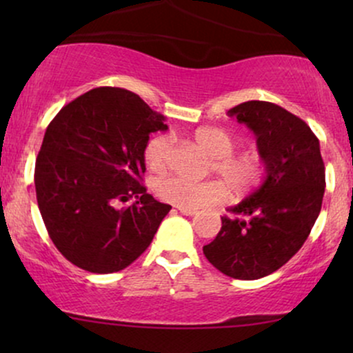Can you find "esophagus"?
<instances>
[{"mask_svg": "<svg viewBox=\"0 0 353 353\" xmlns=\"http://www.w3.org/2000/svg\"><path fill=\"white\" fill-rule=\"evenodd\" d=\"M181 214H184V216H196L197 210L196 209H184V208H179Z\"/></svg>", "mask_w": 353, "mask_h": 353, "instance_id": "obj_1", "label": "esophagus"}]
</instances>
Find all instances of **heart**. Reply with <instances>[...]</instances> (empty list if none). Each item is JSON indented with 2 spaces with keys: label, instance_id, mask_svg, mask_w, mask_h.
I'll use <instances>...</instances> for the list:
<instances>
[{
  "label": "heart",
  "instance_id": "obj_1",
  "mask_svg": "<svg viewBox=\"0 0 353 353\" xmlns=\"http://www.w3.org/2000/svg\"><path fill=\"white\" fill-rule=\"evenodd\" d=\"M196 143L212 156L210 171L217 172L225 182L217 179L190 181L171 174L154 182V192L159 199L184 209H201L217 204L228 197V188L234 197H242L261 184L264 177V159L255 151H236L237 139L222 128L197 129ZM176 137L157 134L144 148L145 164L152 171H164L171 164Z\"/></svg>",
  "mask_w": 353,
  "mask_h": 353
}]
</instances>
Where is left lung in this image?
Segmentation results:
<instances>
[{
    "label": "left lung",
    "instance_id": "8db88e82",
    "mask_svg": "<svg viewBox=\"0 0 353 353\" xmlns=\"http://www.w3.org/2000/svg\"><path fill=\"white\" fill-rule=\"evenodd\" d=\"M257 137L265 179L221 217L217 237L202 247L222 274L255 281L290 261L309 237L325 190V165L317 136L287 109L247 101L229 109Z\"/></svg>",
    "mask_w": 353,
    "mask_h": 353
}]
</instances>
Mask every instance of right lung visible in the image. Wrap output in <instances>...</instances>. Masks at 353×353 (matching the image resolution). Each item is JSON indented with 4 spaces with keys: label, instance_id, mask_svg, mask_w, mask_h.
<instances>
[{
    "label": "right lung",
    "instance_id": "add662e5",
    "mask_svg": "<svg viewBox=\"0 0 353 353\" xmlns=\"http://www.w3.org/2000/svg\"><path fill=\"white\" fill-rule=\"evenodd\" d=\"M134 92L94 88L66 104L48 125L36 157L34 188L52 244L71 264L119 272L152 242L171 205L143 185L149 134L165 131ZM137 201L128 208L119 201Z\"/></svg>",
    "mask_w": 353,
    "mask_h": 353
}]
</instances>
